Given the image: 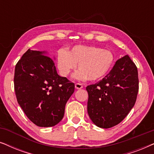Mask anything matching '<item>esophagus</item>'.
<instances>
[{
  "label": "esophagus",
  "instance_id": "34e87169",
  "mask_svg": "<svg viewBox=\"0 0 154 154\" xmlns=\"http://www.w3.org/2000/svg\"><path fill=\"white\" fill-rule=\"evenodd\" d=\"M75 89L80 90V89H82V88H83V86L81 83H75Z\"/></svg>",
  "mask_w": 154,
  "mask_h": 154
}]
</instances>
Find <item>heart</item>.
<instances>
[{"mask_svg":"<svg viewBox=\"0 0 154 154\" xmlns=\"http://www.w3.org/2000/svg\"><path fill=\"white\" fill-rule=\"evenodd\" d=\"M115 63V56L111 50L94 46L76 45L69 52L60 51L57 66L63 76H68L78 64L79 69L73 76L79 81H97L110 72Z\"/></svg>","mask_w":154,"mask_h":154,"instance_id":"1","label":"heart"}]
</instances>
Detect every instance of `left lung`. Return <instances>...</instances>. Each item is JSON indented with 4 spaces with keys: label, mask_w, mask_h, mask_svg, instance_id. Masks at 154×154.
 I'll list each match as a JSON object with an SVG mask.
<instances>
[{
    "label": "left lung",
    "mask_w": 154,
    "mask_h": 154,
    "mask_svg": "<svg viewBox=\"0 0 154 154\" xmlns=\"http://www.w3.org/2000/svg\"><path fill=\"white\" fill-rule=\"evenodd\" d=\"M88 92V113L94 125L109 128L121 123L135 104L139 90L137 66L128 55L116 61L108 74Z\"/></svg>",
    "instance_id": "obj_1"
}]
</instances>
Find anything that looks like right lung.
I'll list each match as a JSON object with an SVG mask.
<instances>
[{
  "label": "right lung",
  "instance_id": "right-lung-1",
  "mask_svg": "<svg viewBox=\"0 0 154 154\" xmlns=\"http://www.w3.org/2000/svg\"><path fill=\"white\" fill-rule=\"evenodd\" d=\"M48 56L47 51L29 49L14 70L18 104L39 127H52L62 121L65 105L75 89L74 83L58 75L54 60Z\"/></svg>",
  "mask_w": 154,
  "mask_h": 154
}]
</instances>
